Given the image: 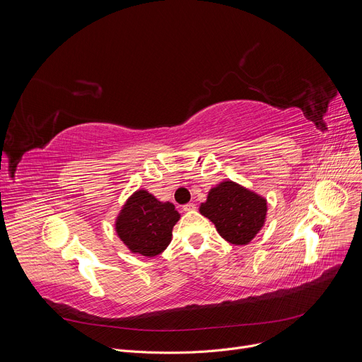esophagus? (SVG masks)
<instances>
[{"instance_id": "1", "label": "esophagus", "mask_w": 362, "mask_h": 362, "mask_svg": "<svg viewBox=\"0 0 362 362\" xmlns=\"http://www.w3.org/2000/svg\"><path fill=\"white\" fill-rule=\"evenodd\" d=\"M194 209H196V204L194 203L183 204V211H186V212H190V211H194Z\"/></svg>"}]
</instances>
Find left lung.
I'll use <instances>...</instances> for the list:
<instances>
[{"label": "left lung", "instance_id": "1", "mask_svg": "<svg viewBox=\"0 0 362 362\" xmlns=\"http://www.w3.org/2000/svg\"><path fill=\"white\" fill-rule=\"evenodd\" d=\"M200 214L215 223L223 239L246 245L264 226L267 200L233 182H223L209 192Z\"/></svg>", "mask_w": 362, "mask_h": 362}]
</instances>
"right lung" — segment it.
Listing matches in <instances>:
<instances>
[{"label":"right lung","mask_w":362,"mask_h":362,"mask_svg":"<svg viewBox=\"0 0 362 362\" xmlns=\"http://www.w3.org/2000/svg\"><path fill=\"white\" fill-rule=\"evenodd\" d=\"M179 218L173 203H162L146 190H139L126 202L116 230L132 252L151 257L162 253L170 243Z\"/></svg>","instance_id":"right-lung-1"}]
</instances>
